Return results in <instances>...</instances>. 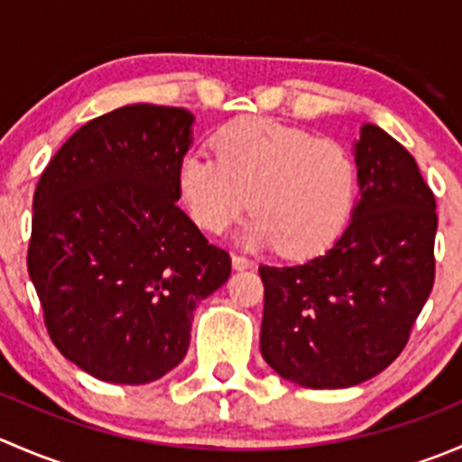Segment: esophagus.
Instances as JSON below:
<instances>
[{
  "label": "esophagus",
  "instance_id": "obj_1",
  "mask_svg": "<svg viewBox=\"0 0 462 462\" xmlns=\"http://www.w3.org/2000/svg\"><path fill=\"white\" fill-rule=\"evenodd\" d=\"M232 268H235V270H248V268H253V261L241 257V254H232Z\"/></svg>",
  "mask_w": 462,
  "mask_h": 462
}]
</instances>
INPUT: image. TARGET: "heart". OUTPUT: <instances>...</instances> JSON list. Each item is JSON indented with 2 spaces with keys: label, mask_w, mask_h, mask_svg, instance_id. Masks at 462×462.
<instances>
[{
  "label": "heart",
  "mask_w": 462,
  "mask_h": 462,
  "mask_svg": "<svg viewBox=\"0 0 462 462\" xmlns=\"http://www.w3.org/2000/svg\"><path fill=\"white\" fill-rule=\"evenodd\" d=\"M179 192L203 230L223 235L241 214L253 218L241 245L309 257L333 244L357 197V165L335 141L270 118H245L217 136V153L189 149Z\"/></svg>",
  "instance_id": "heart-1"
}]
</instances>
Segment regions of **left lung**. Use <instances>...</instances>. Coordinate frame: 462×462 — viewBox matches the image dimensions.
<instances>
[{"instance_id": "left-lung-1", "label": "left lung", "mask_w": 462, "mask_h": 462, "mask_svg": "<svg viewBox=\"0 0 462 462\" xmlns=\"http://www.w3.org/2000/svg\"><path fill=\"white\" fill-rule=\"evenodd\" d=\"M360 199L324 254L259 265L261 356L283 380L346 389L402 353L433 288L436 199L411 153L365 123L353 143Z\"/></svg>"}]
</instances>
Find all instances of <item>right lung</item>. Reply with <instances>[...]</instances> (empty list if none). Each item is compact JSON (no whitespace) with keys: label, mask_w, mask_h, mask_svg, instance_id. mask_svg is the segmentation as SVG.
Listing matches in <instances>:
<instances>
[{"label":"right lung","mask_w":462,"mask_h":462,"mask_svg":"<svg viewBox=\"0 0 462 462\" xmlns=\"http://www.w3.org/2000/svg\"><path fill=\"white\" fill-rule=\"evenodd\" d=\"M192 125L179 106H120L78 129L37 183L31 282L58 351L97 380L176 369L194 309L230 277V254L176 205Z\"/></svg>","instance_id":"right-lung-1"}]
</instances>
